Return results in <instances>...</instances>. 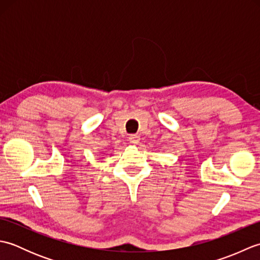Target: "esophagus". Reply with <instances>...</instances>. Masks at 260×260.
Here are the masks:
<instances>
[{
	"label": "esophagus",
	"mask_w": 260,
	"mask_h": 260,
	"mask_svg": "<svg viewBox=\"0 0 260 260\" xmlns=\"http://www.w3.org/2000/svg\"><path fill=\"white\" fill-rule=\"evenodd\" d=\"M128 141H129L131 144H134V145L139 144V143H140V136L139 135H131L128 137Z\"/></svg>",
	"instance_id": "obj_1"
}]
</instances>
